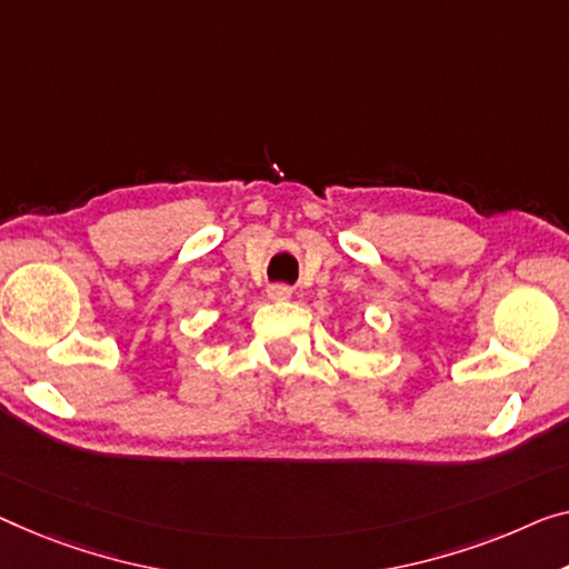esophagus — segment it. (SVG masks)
Masks as SVG:
<instances>
[{"label":"esophagus","mask_w":569,"mask_h":569,"mask_svg":"<svg viewBox=\"0 0 569 569\" xmlns=\"http://www.w3.org/2000/svg\"><path fill=\"white\" fill-rule=\"evenodd\" d=\"M291 288L288 286H283V283H276V286H270L268 288V299H273V301H288L291 299Z\"/></svg>","instance_id":"obj_1"}]
</instances>
